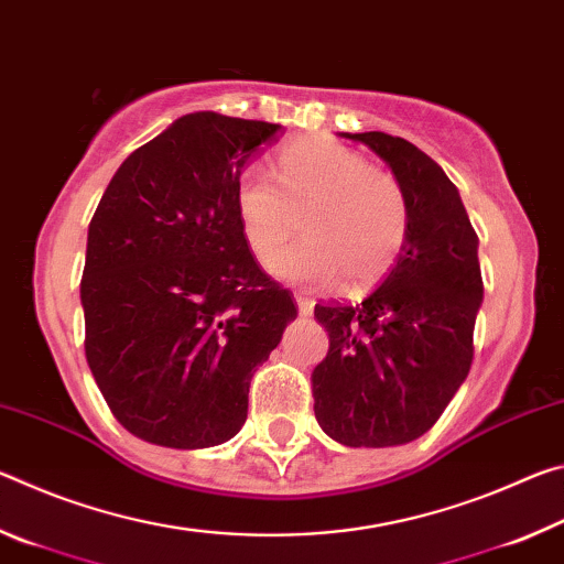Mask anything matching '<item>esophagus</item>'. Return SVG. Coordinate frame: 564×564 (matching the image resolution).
Here are the masks:
<instances>
[{"mask_svg":"<svg viewBox=\"0 0 564 564\" xmlns=\"http://www.w3.org/2000/svg\"><path fill=\"white\" fill-rule=\"evenodd\" d=\"M295 305H299V313H301V316H311V313H313V305H316V303H313V301L308 299V295L295 293Z\"/></svg>","mask_w":564,"mask_h":564,"instance_id":"obj_1","label":"esophagus"}]
</instances>
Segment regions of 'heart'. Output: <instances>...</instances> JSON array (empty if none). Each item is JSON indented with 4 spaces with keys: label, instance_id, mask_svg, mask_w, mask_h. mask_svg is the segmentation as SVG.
<instances>
[{
    "label": "heart",
    "instance_id": "heart-1",
    "mask_svg": "<svg viewBox=\"0 0 564 564\" xmlns=\"http://www.w3.org/2000/svg\"><path fill=\"white\" fill-rule=\"evenodd\" d=\"M275 178L248 166L236 181V216L251 251L271 259L303 214L305 238L271 261L279 279L326 289L346 275L366 285L398 259L408 236L405 191L393 174L326 137L301 139L275 161Z\"/></svg>",
    "mask_w": 564,
    "mask_h": 564
}]
</instances>
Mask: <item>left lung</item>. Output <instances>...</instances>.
Returning a JSON list of instances; mask_svg holds the SVG:
<instances>
[{"label":"left lung","instance_id":"obj_1","mask_svg":"<svg viewBox=\"0 0 564 564\" xmlns=\"http://www.w3.org/2000/svg\"><path fill=\"white\" fill-rule=\"evenodd\" d=\"M405 191L408 236L386 279L358 303L316 305L328 356L313 370L323 433L348 447L405 445L431 431L470 373L482 301L477 234L445 171L383 131L346 133Z\"/></svg>","mask_w":564,"mask_h":564}]
</instances>
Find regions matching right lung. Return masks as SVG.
<instances>
[{"mask_svg":"<svg viewBox=\"0 0 564 564\" xmlns=\"http://www.w3.org/2000/svg\"><path fill=\"white\" fill-rule=\"evenodd\" d=\"M281 123L196 111L139 147L94 212L84 350L113 417L198 451L241 431L253 368L299 316L248 251L236 181Z\"/></svg>","mask_w":564,"mask_h":564,"instance_id":"add662e5","label":"right lung"}]
</instances>
